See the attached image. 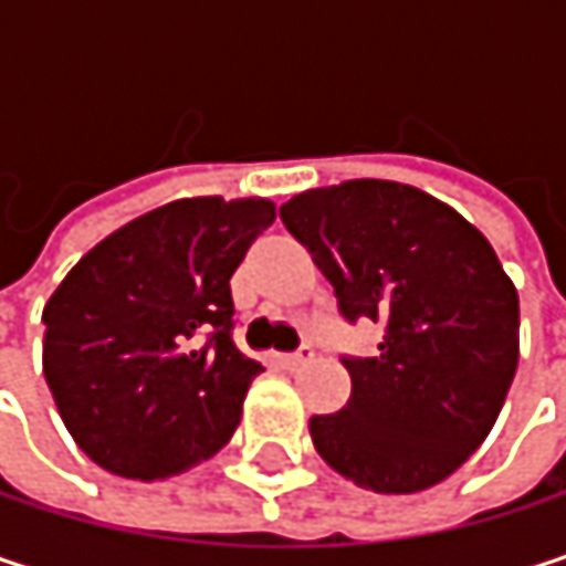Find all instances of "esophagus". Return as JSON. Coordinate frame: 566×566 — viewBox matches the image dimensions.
<instances>
[{
    "mask_svg": "<svg viewBox=\"0 0 566 566\" xmlns=\"http://www.w3.org/2000/svg\"><path fill=\"white\" fill-rule=\"evenodd\" d=\"M314 360V350L311 347H297L294 354H282L279 357V364H282L284 370H297V367H304V364H311Z\"/></svg>",
    "mask_w": 566,
    "mask_h": 566,
    "instance_id": "1",
    "label": "esophagus"
}]
</instances>
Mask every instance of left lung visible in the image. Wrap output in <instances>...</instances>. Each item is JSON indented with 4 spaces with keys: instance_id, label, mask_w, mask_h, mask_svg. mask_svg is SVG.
<instances>
[{
    "instance_id": "8db88e82",
    "label": "left lung",
    "mask_w": 566,
    "mask_h": 566,
    "mask_svg": "<svg viewBox=\"0 0 566 566\" xmlns=\"http://www.w3.org/2000/svg\"><path fill=\"white\" fill-rule=\"evenodd\" d=\"M347 321L387 327L377 357L344 360L350 399L311 416L317 455L380 495L449 479L492 432L517 370V291L489 239L442 199L347 179L282 206Z\"/></svg>"
}]
</instances>
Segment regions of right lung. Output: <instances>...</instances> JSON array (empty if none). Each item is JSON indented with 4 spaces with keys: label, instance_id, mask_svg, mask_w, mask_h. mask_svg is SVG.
<instances>
[{
    "label": "right lung",
    "instance_id": "add662e5",
    "mask_svg": "<svg viewBox=\"0 0 566 566\" xmlns=\"http://www.w3.org/2000/svg\"><path fill=\"white\" fill-rule=\"evenodd\" d=\"M272 222L262 196L176 199L64 275L42 311V370L91 462L160 482L232 439L262 364L229 337V279Z\"/></svg>",
    "mask_w": 566,
    "mask_h": 566
}]
</instances>
